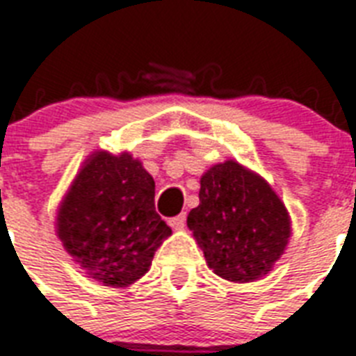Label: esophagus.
<instances>
[{"label":"esophagus","mask_w":356,"mask_h":356,"mask_svg":"<svg viewBox=\"0 0 356 356\" xmlns=\"http://www.w3.org/2000/svg\"><path fill=\"white\" fill-rule=\"evenodd\" d=\"M170 225L173 229H184V225H186V212H181L179 216L170 218Z\"/></svg>","instance_id":"obj_1"}]
</instances>
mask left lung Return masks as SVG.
<instances>
[{"mask_svg": "<svg viewBox=\"0 0 356 356\" xmlns=\"http://www.w3.org/2000/svg\"><path fill=\"white\" fill-rule=\"evenodd\" d=\"M186 223L214 273L234 282L266 275L290 238L282 201L264 179L234 161L201 177L200 205Z\"/></svg>", "mask_w": 356, "mask_h": 356, "instance_id": "8db88e82", "label": "left lung"}]
</instances>
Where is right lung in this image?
I'll list each match as a JSON object with an SVG mask.
<instances>
[{
    "label": "right lung",
    "mask_w": 356,
    "mask_h": 356,
    "mask_svg": "<svg viewBox=\"0 0 356 356\" xmlns=\"http://www.w3.org/2000/svg\"><path fill=\"white\" fill-rule=\"evenodd\" d=\"M64 248L105 286L144 275L172 229L155 211V181L129 153H96L75 177L57 218Z\"/></svg>",
    "instance_id": "right-lung-1"
}]
</instances>
